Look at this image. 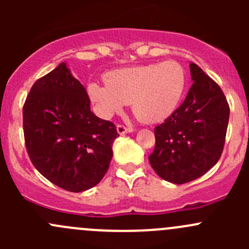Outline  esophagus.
I'll return each instance as SVG.
<instances>
[{"label": "esophagus", "mask_w": 249, "mask_h": 249, "mask_svg": "<svg viewBox=\"0 0 249 249\" xmlns=\"http://www.w3.org/2000/svg\"><path fill=\"white\" fill-rule=\"evenodd\" d=\"M117 131L119 135H125V134H130V132L134 131L132 127H126L124 125H118L117 126Z\"/></svg>", "instance_id": "esophagus-1"}]
</instances>
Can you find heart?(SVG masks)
I'll return each instance as SVG.
<instances>
[{
  "label": "heart",
  "mask_w": 249,
  "mask_h": 249,
  "mask_svg": "<svg viewBox=\"0 0 249 249\" xmlns=\"http://www.w3.org/2000/svg\"><path fill=\"white\" fill-rule=\"evenodd\" d=\"M106 85L91 82L87 92L90 101L105 118L131 104L135 117L153 124L166 119L177 108L184 92L187 76L175 60L161 64L125 67L105 74Z\"/></svg>",
  "instance_id": "obj_1"
}]
</instances>
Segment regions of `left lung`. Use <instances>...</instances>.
<instances>
[{
	"mask_svg": "<svg viewBox=\"0 0 249 249\" xmlns=\"http://www.w3.org/2000/svg\"><path fill=\"white\" fill-rule=\"evenodd\" d=\"M193 83L183 104L155 127L153 170L173 184L201 177L222 155L229 123V105L219 85L190 64Z\"/></svg>",
	"mask_w": 249,
	"mask_h": 249,
	"instance_id": "8db88e82",
	"label": "left lung"
}]
</instances>
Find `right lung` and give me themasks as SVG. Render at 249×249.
I'll list each match as a JSON object with an SVG mask.
<instances>
[{"instance_id": "add662e5", "label": "right lung", "mask_w": 249, "mask_h": 249, "mask_svg": "<svg viewBox=\"0 0 249 249\" xmlns=\"http://www.w3.org/2000/svg\"><path fill=\"white\" fill-rule=\"evenodd\" d=\"M22 123L30 159L48 180L80 193L104 178L119 135L113 123L91 112L87 90L66 62L32 85Z\"/></svg>"}]
</instances>
